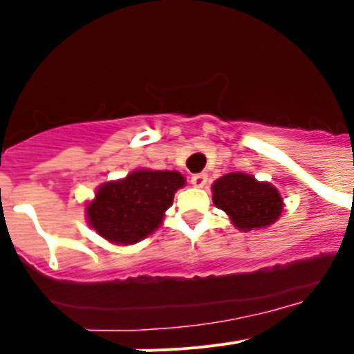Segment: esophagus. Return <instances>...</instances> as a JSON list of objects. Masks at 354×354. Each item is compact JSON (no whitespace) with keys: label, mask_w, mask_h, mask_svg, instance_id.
Listing matches in <instances>:
<instances>
[{"label":"esophagus","mask_w":354,"mask_h":354,"mask_svg":"<svg viewBox=\"0 0 354 354\" xmlns=\"http://www.w3.org/2000/svg\"><path fill=\"white\" fill-rule=\"evenodd\" d=\"M207 183V174H195L192 177V184L196 187H204Z\"/></svg>","instance_id":"1"}]
</instances>
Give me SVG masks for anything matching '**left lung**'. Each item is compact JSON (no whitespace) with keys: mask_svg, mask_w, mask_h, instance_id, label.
I'll return each mask as SVG.
<instances>
[{"mask_svg":"<svg viewBox=\"0 0 354 354\" xmlns=\"http://www.w3.org/2000/svg\"><path fill=\"white\" fill-rule=\"evenodd\" d=\"M212 202L225 211L234 227L243 232L262 230L282 216L283 198L270 183H261L253 175L232 171L212 183Z\"/></svg>","mask_w":354,"mask_h":354,"instance_id":"8db88e82","label":"left lung"}]
</instances>
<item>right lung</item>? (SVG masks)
<instances>
[{"mask_svg": "<svg viewBox=\"0 0 354 354\" xmlns=\"http://www.w3.org/2000/svg\"><path fill=\"white\" fill-rule=\"evenodd\" d=\"M184 184V175L175 170H133L97 187L84 216L90 228L109 243L134 245L161 227L175 192Z\"/></svg>", "mask_w": 354, "mask_h": 354, "instance_id": "right-lung-1", "label": "right lung"}]
</instances>
